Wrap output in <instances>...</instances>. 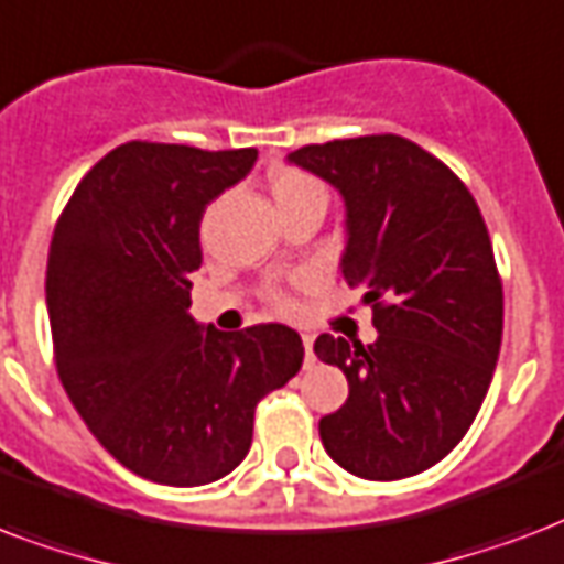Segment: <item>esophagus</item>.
<instances>
[{
    "mask_svg": "<svg viewBox=\"0 0 564 564\" xmlns=\"http://www.w3.org/2000/svg\"><path fill=\"white\" fill-rule=\"evenodd\" d=\"M312 344H314V338H312V335H303V347H305V368H312V365H314V352H312Z\"/></svg>",
    "mask_w": 564,
    "mask_h": 564,
    "instance_id": "esophagus-1",
    "label": "esophagus"
}]
</instances>
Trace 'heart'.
<instances>
[{"mask_svg": "<svg viewBox=\"0 0 564 564\" xmlns=\"http://www.w3.org/2000/svg\"><path fill=\"white\" fill-rule=\"evenodd\" d=\"M270 191L276 196V205H288L296 203V199H308V196H323V185L317 178H312L303 170H276L273 176H270Z\"/></svg>", "mask_w": 564, "mask_h": 564, "instance_id": "1", "label": "heart"}]
</instances>
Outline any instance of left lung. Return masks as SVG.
I'll return each instance as SVG.
<instances>
[{
    "label": "left lung",
    "instance_id": "1",
    "mask_svg": "<svg viewBox=\"0 0 564 564\" xmlns=\"http://www.w3.org/2000/svg\"><path fill=\"white\" fill-rule=\"evenodd\" d=\"M288 161L341 194V273L365 288L379 332L368 347L314 341L350 386L321 417L323 447L361 479L414 477L465 438L495 377L503 288L486 220L453 170L397 134L312 143Z\"/></svg>",
    "mask_w": 564,
    "mask_h": 564
}]
</instances>
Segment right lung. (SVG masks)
Here are the masks:
<instances>
[{"instance_id":"add662e5","label":"right lung","mask_w":564,"mask_h":564,"mask_svg":"<svg viewBox=\"0 0 564 564\" xmlns=\"http://www.w3.org/2000/svg\"><path fill=\"white\" fill-rule=\"evenodd\" d=\"M256 150L117 147L78 182L52 235L46 308L69 403L120 465L194 488L250 453L256 405L303 365L285 323H196L205 208L252 170Z\"/></svg>"}]
</instances>
